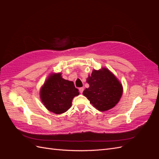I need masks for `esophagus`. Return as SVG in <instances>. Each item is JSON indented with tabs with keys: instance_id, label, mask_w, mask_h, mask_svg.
Returning <instances> with one entry per match:
<instances>
[{
	"instance_id": "34e87169",
	"label": "esophagus",
	"mask_w": 159,
	"mask_h": 159,
	"mask_svg": "<svg viewBox=\"0 0 159 159\" xmlns=\"http://www.w3.org/2000/svg\"><path fill=\"white\" fill-rule=\"evenodd\" d=\"M84 88H79L80 92L81 93H83V91H84Z\"/></svg>"
}]
</instances>
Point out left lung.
I'll use <instances>...</instances> for the list:
<instances>
[{"label": "left lung", "instance_id": "8db88e82", "mask_svg": "<svg viewBox=\"0 0 159 159\" xmlns=\"http://www.w3.org/2000/svg\"><path fill=\"white\" fill-rule=\"evenodd\" d=\"M87 82L89 87L84 91L83 94L101 111L113 108L121 98L122 85L107 68L94 70L87 78Z\"/></svg>", "mask_w": 159, "mask_h": 159}]
</instances>
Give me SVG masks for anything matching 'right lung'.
<instances>
[{"label": "right lung", "mask_w": 159, "mask_h": 159, "mask_svg": "<svg viewBox=\"0 0 159 159\" xmlns=\"http://www.w3.org/2000/svg\"><path fill=\"white\" fill-rule=\"evenodd\" d=\"M79 94L73 81L63 79L61 74L51 75L40 90L42 103L50 111L56 114L68 111L73 98Z\"/></svg>", "instance_id": "right-lung-1"}]
</instances>
